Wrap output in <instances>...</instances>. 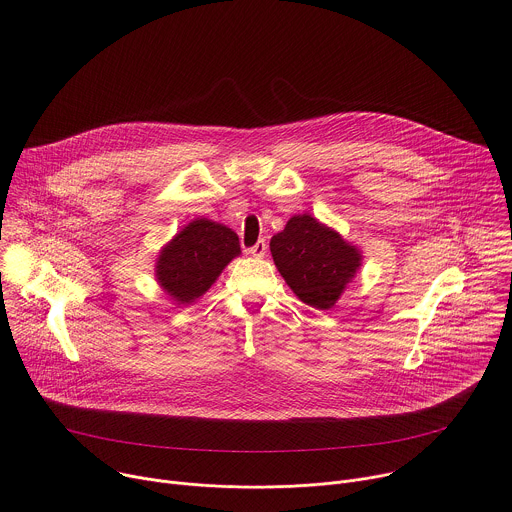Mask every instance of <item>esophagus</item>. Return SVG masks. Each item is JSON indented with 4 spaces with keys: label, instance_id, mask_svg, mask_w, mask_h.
I'll return each mask as SVG.
<instances>
[{
    "label": "esophagus",
    "instance_id": "1",
    "mask_svg": "<svg viewBox=\"0 0 512 512\" xmlns=\"http://www.w3.org/2000/svg\"><path fill=\"white\" fill-rule=\"evenodd\" d=\"M247 251H249L253 257L261 259V257H265V253H267V245H265V241L261 239V241H257L253 247H249Z\"/></svg>",
    "mask_w": 512,
    "mask_h": 512
}]
</instances>
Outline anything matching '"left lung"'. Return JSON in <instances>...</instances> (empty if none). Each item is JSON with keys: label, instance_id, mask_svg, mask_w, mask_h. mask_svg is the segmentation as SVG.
Here are the masks:
<instances>
[{"label": "left lung", "instance_id": "left-lung-1", "mask_svg": "<svg viewBox=\"0 0 512 512\" xmlns=\"http://www.w3.org/2000/svg\"><path fill=\"white\" fill-rule=\"evenodd\" d=\"M269 247L291 291L321 311L341 299L363 263L357 245L309 213L293 215Z\"/></svg>", "mask_w": 512, "mask_h": 512}]
</instances>
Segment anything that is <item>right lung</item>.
<instances>
[{
  "label": "right lung",
  "mask_w": 512,
  "mask_h": 512,
  "mask_svg": "<svg viewBox=\"0 0 512 512\" xmlns=\"http://www.w3.org/2000/svg\"><path fill=\"white\" fill-rule=\"evenodd\" d=\"M239 255L241 245L233 229L197 217L161 247L155 261V281L177 305H189L205 295Z\"/></svg>",
  "instance_id": "obj_1"
}]
</instances>
